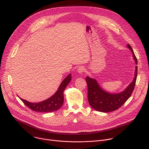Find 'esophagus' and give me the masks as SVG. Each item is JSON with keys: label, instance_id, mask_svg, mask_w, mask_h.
Wrapping results in <instances>:
<instances>
[{"label": "esophagus", "instance_id": "obj_1", "mask_svg": "<svg viewBox=\"0 0 149 149\" xmlns=\"http://www.w3.org/2000/svg\"><path fill=\"white\" fill-rule=\"evenodd\" d=\"M77 71L79 74H82L85 71V68L84 67H79L77 69Z\"/></svg>", "mask_w": 149, "mask_h": 149}]
</instances>
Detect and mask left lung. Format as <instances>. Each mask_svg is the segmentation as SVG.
Here are the masks:
<instances>
[{"label": "left lung", "mask_w": 149, "mask_h": 149, "mask_svg": "<svg viewBox=\"0 0 149 149\" xmlns=\"http://www.w3.org/2000/svg\"><path fill=\"white\" fill-rule=\"evenodd\" d=\"M127 47L132 52L137 65V58L132 48L129 44H127ZM134 76L133 81L125 90L117 94H111L105 91L100 87L95 79L87 77L88 100L91 107L97 111L104 113L111 112L118 109L130 98L134 90L137 76V66L136 67Z\"/></svg>", "instance_id": "1"}]
</instances>
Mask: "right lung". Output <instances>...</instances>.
Returning a JSON list of instances; mask_svg holds the SVG:
<instances>
[{"instance_id": "1", "label": "right lung", "mask_w": 149, "mask_h": 149, "mask_svg": "<svg viewBox=\"0 0 149 149\" xmlns=\"http://www.w3.org/2000/svg\"><path fill=\"white\" fill-rule=\"evenodd\" d=\"M71 80V74H70L61 82L57 91L48 99L39 102L33 103L20 98L22 101L33 111L38 112L49 113L59 110L63 105V91Z\"/></svg>"}]
</instances>
